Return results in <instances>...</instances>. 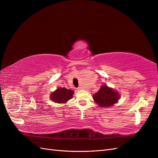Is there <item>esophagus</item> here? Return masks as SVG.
<instances>
[{"mask_svg": "<svg viewBox=\"0 0 158 158\" xmlns=\"http://www.w3.org/2000/svg\"><path fill=\"white\" fill-rule=\"evenodd\" d=\"M77 89H78V91H80V89H81V88H80V87H78V88H77Z\"/></svg>", "mask_w": 158, "mask_h": 158, "instance_id": "34e87169", "label": "esophagus"}]
</instances>
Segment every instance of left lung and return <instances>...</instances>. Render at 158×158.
Masks as SVG:
<instances>
[{"instance_id":"left-lung-1","label":"left lung","mask_w":158,"mask_h":158,"mask_svg":"<svg viewBox=\"0 0 158 158\" xmlns=\"http://www.w3.org/2000/svg\"><path fill=\"white\" fill-rule=\"evenodd\" d=\"M93 98L99 107H107L117 103L120 95L117 91L108 87L107 85H103L98 92L93 95Z\"/></svg>"}]
</instances>
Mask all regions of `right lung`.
Listing matches in <instances>:
<instances>
[{"label": "right lung", "instance_id": "1", "mask_svg": "<svg viewBox=\"0 0 158 158\" xmlns=\"http://www.w3.org/2000/svg\"><path fill=\"white\" fill-rule=\"evenodd\" d=\"M74 92L73 90L66 89L64 88H59L50 95V98L52 102L58 103H64L69 99L73 98Z\"/></svg>", "mask_w": 158, "mask_h": 158}]
</instances>
